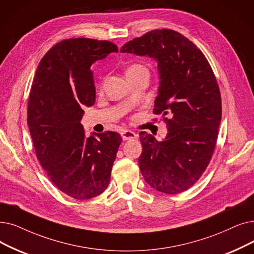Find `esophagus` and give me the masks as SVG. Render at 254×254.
<instances>
[{
	"instance_id": "1",
	"label": "esophagus",
	"mask_w": 254,
	"mask_h": 254,
	"mask_svg": "<svg viewBox=\"0 0 254 254\" xmlns=\"http://www.w3.org/2000/svg\"><path fill=\"white\" fill-rule=\"evenodd\" d=\"M121 137L125 141L127 140H130V139H135L137 137V135L134 133L133 130H129V129H125L121 131Z\"/></svg>"
}]
</instances>
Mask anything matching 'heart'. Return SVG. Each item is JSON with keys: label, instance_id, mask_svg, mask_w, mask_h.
<instances>
[{"label": "heart", "instance_id": "obj_1", "mask_svg": "<svg viewBox=\"0 0 254 254\" xmlns=\"http://www.w3.org/2000/svg\"><path fill=\"white\" fill-rule=\"evenodd\" d=\"M139 70H146V69L143 67V66L139 65V64H134V65L129 66L127 72H133V71H139Z\"/></svg>", "mask_w": 254, "mask_h": 254}]
</instances>
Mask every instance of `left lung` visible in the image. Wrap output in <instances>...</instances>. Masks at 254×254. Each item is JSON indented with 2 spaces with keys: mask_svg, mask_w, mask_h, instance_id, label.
<instances>
[{
  "mask_svg": "<svg viewBox=\"0 0 254 254\" xmlns=\"http://www.w3.org/2000/svg\"><path fill=\"white\" fill-rule=\"evenodd\" d=\"M120 52L158 62L160 86L153 114L164 117L168 133L158 141L141 131L138 163L151 188L182 193L200 179L216 146L222 105L214 71L192 41L170 29L149 31Z\"/></svg>",
  "mask_w": 254,
  "mask_h": 254,
  "instance_id": "obj_1",
  "label": "left lung"
}]
</instances>
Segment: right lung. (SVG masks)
Segmentation results:
<instances>
[{"mask_svg": "<svg viewBox=\"0 0 254 254\" xmlns=\"http://www.w3.org/2000/svg\"><path fill=\"white\" fill-rule=\"evenodd\" d=\"M107 40L69 38L40 60L28 103V126L36 157L52 183L74 199L102 194L123 138L116 131L85 136L83 107L95 102L92 64L117 53Z\"/></svg>", "mask_w": 254, "mask_h": 254, "instance_id": "add662e5", "label": "right lung"}]
</instances>
